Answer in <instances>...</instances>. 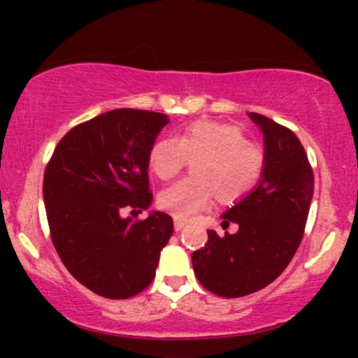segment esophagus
I'll list each match as a JSON object with an SVG mask.
<instances>
[{
  "instance_id": "34e87169",
  "label": "esophagus",
  "mask_w": 358,
  "mask_h": 358,
  "mask_svg": "<svg viewBox=\"0 0 358 358\" xmlns=\"http://www.w3.org/2000/svg\"><path fill=\"white\" fill-rule=\"evenodd\" d=\"M175 231L176 232H180V231H182V229L185 227V222L183 220H175Z\"/></svg>"
}]
</instances>
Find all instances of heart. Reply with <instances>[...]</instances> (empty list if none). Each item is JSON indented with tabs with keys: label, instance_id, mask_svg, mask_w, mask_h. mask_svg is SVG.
<instances>
[{
	"label": "heart",
	"instance_id": "1",
	"mask_svg": "<svg viewBox=\"0 0 358 358\" xmlns=\"http://www.w3.org/2000/svg\"><path fill=\"white\" fill-rule=\"evenodd\" d=\"M188 159H200L193 168L195 180H182L158 195V205L178 220H190L212 203L215 192L222 202L242 199L261 176L264 158L250 145L241 127L224 122L199 121L178 139L156 141L150 151V168L159 180L173 178Z\"/></svg>",
	"mask_w": 358,
	"mask_h": 358
}]
</instances>
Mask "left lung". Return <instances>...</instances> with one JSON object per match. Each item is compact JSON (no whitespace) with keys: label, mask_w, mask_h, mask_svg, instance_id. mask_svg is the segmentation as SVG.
I'll use <instances>...</instances> for the list:
<instances>
[{"label":"left lung","mask_w":358,"mask_h":358,"mask_svg":"<svg viewBox=\"0 0 358 358\" xmlns=\"http://www.w3.org/2000/svg\"><path fill=\"white\" fill-rule=\"evenodd\" d=\"M264 141V165L256 187L222 213L239 225L192 254L200 285L222 298L256 293L276 279L296 252L313 199V170L296 134L273 119L249 113Z\"/></svg>","instance_id":"obj_1"}]
</instances>
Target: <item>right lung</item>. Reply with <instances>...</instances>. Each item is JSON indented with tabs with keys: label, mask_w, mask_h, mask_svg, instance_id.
I'll list each match as a JSON object with an SVG mask.
<instances>
[{
	"label": "right lung",
	"mask_w": 358,
	"mask_h": 358,
	"mask_svg": "<svg viewBox=\"0 0 358 358\" xmlns=\"http://www.w3.org/2000/svg\"><path fill=\"white\" fill-rule=\"evenodd\" d=\"M168 122L139 109L99 114L60 139L45 170L53 245L69 273L99 296L126 299L146 289L173 234L168 213L150 210L139 222L121 215L153 202L148 158Z\"/></svg>",
	"instance_id": "1"
}]
</instances>
